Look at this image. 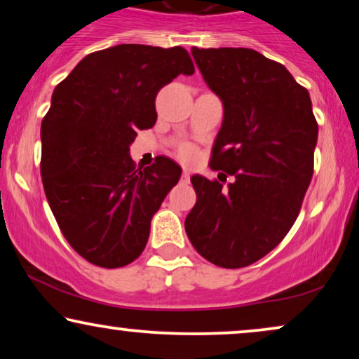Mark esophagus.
Listing matches in <instances>:
<instances>
[{"instance_id": "obj_1", "label": "esophagus", "mask_w": 359, "mask_h": 359, "mask_svg": "<svg viewBox=\"0 0 359 359\" xmlns=\"http://www.w3.org/2000/svg\"><path fill=\"white\" fill-rule=\"evenodd\" d=\"M181 178H183V181H189V178H191L189 170H183V175H181Z\"/></svg>"}]
</instances>
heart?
Here are the masks:
<instances>
[{"label":"heart","mask_w":359,"mask_h":359,"mask_svg":"<svg viewBox=\"0 0 359 359\" xmlns=\"http://www.w3.org/2000/svg\"><path fill=\"white\" fill-rule=\"evenodd\" d=\"M180 156L181 160L186 161V163H193V161H196V158H198V150H196L194 147L186 145L180 150Z\"/></svg>","instance_id":"b5f03b06"}]
</instances>
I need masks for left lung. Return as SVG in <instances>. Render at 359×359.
<instances>
[{
  "label": "left lung",
  "instance_id": "1",
  "mask_svg": "<svg viewBox=\"0 0 359 359\" xmlns=\"http://www.w3.org/2000/svg\"><path fill=\"white\" fill-rule=\"evenodd\" d=\"M224 119L210 168L235 176L229 188L191 178L198 201L186 233L208 262L248 266L296 222L313 173L318 126L309 91L287 68L252 48H191Z\"/></svg>",
  "mask_w": 359,
  "mask_h": 359
}]
</instances>
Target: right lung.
I'll return each mask as SVG.
<instances>
[{"label": "right lung", "mask_w": 359, "mask_h": 359, "mask_svg": "<svg viewBox=\"0 0 359 359\" xmlns=\"http://www.w3.org/2000/svg\"><path fill=\"white\" fill-rule=\"evenodd\" d=\"M193 73L184 48L121 43L86 55L53 90L41 126L43 189L68 243L96 266H126L144 252L180 181L166 156L135 170L130 144L155 126L156 93Z\"/></svg>", "instance_id": "obj_1"}]
</instances>
